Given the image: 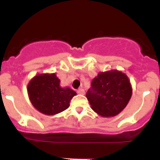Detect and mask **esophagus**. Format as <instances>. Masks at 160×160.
Segmentation results:
<instances>
[{"mask_svg":"<svg viewBox=\"0 0 160 160\" xmlns=\"http://www.w3.org/2000/svg\"><path fill=\"white\" fill-rule=\"evenodd\" d=\"M78 94H85V90H83L82 88H80L77 90Z\"/></svg>","mask_w":160,"mask_h":160,"instance_id":"1","label":"esophagus"}]
</instances>
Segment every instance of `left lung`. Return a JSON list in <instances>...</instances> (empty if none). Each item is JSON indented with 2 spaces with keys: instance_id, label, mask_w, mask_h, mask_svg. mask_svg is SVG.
I'll return each mask as SVG.
<instances>
[{
  "instance_id": "left-lung-1",
  "label": "left lung",
  "mask_w": 160,
  "mask_h": 160,
  "mask_svg": "<svg viewBox=\"0 0 160 160\" xmlns=\"http://www.w3.org/2000/svg\"><path fill=\"white\" fill-rule=\"evenodd\" d=\"M132 89L129 79L118 70L99 73L93 79L87 98L91 108L103 117L119 114L128 105Z\"/></svg>"
}]
</instances>
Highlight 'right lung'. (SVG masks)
Returning a JSON list of instances; mask_svg holds the SVG:
<instances>
[{
    "label": "right lung",
    "instance_id": "add662e5",
    "mask_svg": "<svg viewBox=\"0 0 160 160\" xmlns=\"http://www.w3.org/2000/svg\"><path fill=\"white\" fill-rule=\"evenodd\" d=\"M28 94L33 107L47 115L58 114L69 107L76 92L70 88H62L55 73L35 76L28 85Z\"/></svg>",
    "mask_w": 160,
    "mask_h": 160
}]
</instances>
